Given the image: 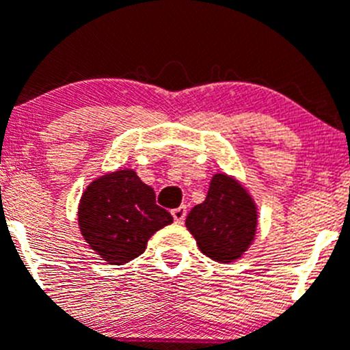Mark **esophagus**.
I'll return each mask as SVG.
<instances>
[{
    "mask_svg": "<svg viewBox=\"0 0 350 350\" xmlns=\"http://www.w3.org/2000/svg\"><path fill=\"white\" fill-rule=\"evenodd\" d=\"M171 213H172V219H174L176 224H183L186 219V206L185 205L178 206V208L172 210Z\"/></svg>",
    "mask_w": 350,
    "mask_h": 350,
    "instance_id": "34e87169",
    "label": "esophagus"
}]
</instances>
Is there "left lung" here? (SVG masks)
Returning <instances> with one entry per match:
<instances>
[{
    "instance_id": "left-lung-1",
    "label": "left lung",
    "mask_w": 350,
    "mask_h": 350,
    "mask_svg": "<svg viewBox=\"0 0 350 350\" xmlns=\"http://www.w3.org/2000/svg\"><path fill=\"white\" fill-rule=\"evenodd\" d=\"M186 227L200 251L220 263L237 260L256 230V208L243 186L226 174H215L205 202L193 206Z\"/></svg>"
}]
</instances>
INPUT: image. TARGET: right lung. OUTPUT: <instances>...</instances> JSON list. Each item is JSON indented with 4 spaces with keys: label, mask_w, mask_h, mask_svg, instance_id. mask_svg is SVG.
Returning <instances> with one entry per match:
<instances>
[{
    "label": "right lung",
    "mask_w": 350,
    "mask_h": 350,
    "mask_svg": "<svg viewBox=\"0 0 350 350\" xmlns=\"http://www.w3.org/2000/svg\"><path fill=\"white\" fill-rule=\"evenodd\" d=\"M171 222V213L155 203V191L135 171H116L96 179L78 206L85 241L109 265H123L140 256L152 234Z\"/></svg>",
    "instance_id": "add662e5"
}]
</instances>
